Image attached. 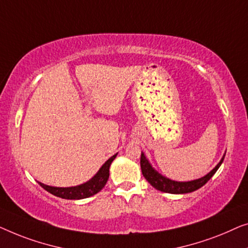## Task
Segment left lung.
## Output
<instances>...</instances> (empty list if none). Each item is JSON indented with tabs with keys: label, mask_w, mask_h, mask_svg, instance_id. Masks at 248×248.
I'll list each match as a JSON object with an SVG mask.
<instances>
[{
	"label": "left lung",
	"mask_w": 248,
	"mask_h": 248,
	"mask_svg": "<svg viewBox=\"0 0 248 248\" xmlns=\"http://www.w3.org/2000/svg\"><path fill=\"white\" fill-rule=\"evenodd\" d=\"M225 155L222 156L220 162L217 164V166L215 167L211 172H209L207 175L201 177V179L189 181V182H177V181H172L167 177L163 176L162 174H159L157 170H154L151 165V163L148 162V159L146 158L144 153H141L140 156V167L142 175L146 180L151 183L152 186H154L155 189L165 193H173V194H183V193H190L193 191L200 189L201 186H203L209 180L214 176V174L217 172V170L220 167L221 163L224 162Z\"/></svg>",
	"instance_id": "left-lung-1"
}]
</instances>
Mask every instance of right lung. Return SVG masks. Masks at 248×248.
I'll list each match as a JSON object with an SVG mask.
<instances>
[{"mask_svg":"<svg viewBox=\"0 0 248 248\" xmlns=\"http://www.w3.org/2000/svg\"><path fill=\"white\" fill-rule=\"evenodd\" d=\"M117 155L111 156V157L103 164L102 167L97 170V173L94 175L92 179L88 182L81 184V186H71V187H56V186H49L46 184L40 183V186H43L45 190L48 192L56 195V197L62 199H68V200H79V199H85L92 195L96 194L103 189L106 186L108 179H109V169L111 163L113 159L117 157Z\"/></svg>","mask_w":248,"mask_h":248,"instance_id":"right-lung-1","label":"right lung"}]
</instances>
